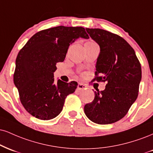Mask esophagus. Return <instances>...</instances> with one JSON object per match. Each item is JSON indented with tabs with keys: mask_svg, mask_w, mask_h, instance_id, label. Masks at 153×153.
<instances>
[{
	"mask_svg": "<svg viewBox=\"0 0 153 153\" xmlns=\"http://www.w3.org/2000/svg\"><path fill=\"white\" fill-rule=\"evenodd\" d=\"M86 88H87V86H86L85 85H84L82 83H78V88H77V89H78V91H82V90L85 89Z\"/></svg>",
	"mask_w": 153,
	"mask_h": 153,
	"instance_id": "esophagus-1",
	"label": "esophagus"
}]
</instances>
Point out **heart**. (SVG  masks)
<instances>
[{"mask_svg": "<svg viewBox=\"0 0 153 153\" xmlns=\"http://www.w3.org/2000/svg\"><path fill=\"white\" fill-rule=\"evenodd\" d=\"M91 43H92V42H91Z\"/></svg>", "mask_w": 153, "mask_h": 153, "instance_id": "heart-1", "label": "heart"}]
</instances>
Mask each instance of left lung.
Listing matches in <instances>:
<instances>
[{
    "label": "left lung",
    "instance_id": "obj_1",
    "mask_svg": "<svg viewBox=\"0 0 153 153\" xmlns=\"http://www.w3.org/2000/svg\"><path fill=\"white\" fill-rule=\"evenodd\" d=\"M85 29L100 48L93 81L106 82V85L104 91L94 92V100L85 105L84 111L93 123L110 124L126 116L137 99L140 62L122 37L100 28Z\"/></svg>",
    "mask_w": 153,
    "mask_h": 153
}]
</instances>
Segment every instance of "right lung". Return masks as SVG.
Wrapping results in <instances>:
<instances>
[{
  "instance_id": "add662e5",
  "label": "right lung",
  "mask_w": 153,
  "mask_h": 153,
  "mask_svg": "<svg viewBox=\"0 0 153 153\" xmlns=\"http://www.w3.org/2000/svg\"><path fill=\"white\" fill-rule=\"evenodd\" d=\"M88 39L82 27H53L36 33L18 53L13 81L27 112L43 120L58 116L67 95L78 82H54L56 63L63 62L69 45L78 39Z\"/></svg>"
}]
</instances>
